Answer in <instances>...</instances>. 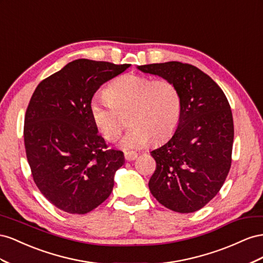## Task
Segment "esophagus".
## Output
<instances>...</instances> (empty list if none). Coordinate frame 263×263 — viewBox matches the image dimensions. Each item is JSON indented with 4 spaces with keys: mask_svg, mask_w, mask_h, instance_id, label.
Segmentation results:
<instances>
[{
    "mask_svg": "<svg viewBox=\"0 0 263 263\" xmlns=\"http://www.w3.org/2000/svg\"><path fill=\"white\" fill-rule=\"evenodd\" d=\"M124 157L126 161H134L138 157V153L133 151H127V152H124Z\"/></svg>",
    "mask_w": 263,
    "mask_h": 263,
    "instance_id": "obj_1",
    "label": "esophagus"
}]
</instances>
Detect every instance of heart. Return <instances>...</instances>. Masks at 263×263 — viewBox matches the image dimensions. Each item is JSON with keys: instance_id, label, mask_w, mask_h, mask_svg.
<instances>
[{"instance_id": "heart-1", "label": "heart", "mask_w": 263, "mask_h": 263, "mask_svg": "<svg viewBox=\"0 0 263 263\" xmlns=\"http://www.w3.org/2000/svg\"><path fill=\"white\" fill-rule=\"evenodd\" d=\"M107 102L95 98L89 114L104 140L115 142L123 129L120 116H127V130L120 142L124 149H137L168 138L181 116V97L174 84L166 79L152 80L138 73H125L104 90Z\"/></svg>"}]
</instances>
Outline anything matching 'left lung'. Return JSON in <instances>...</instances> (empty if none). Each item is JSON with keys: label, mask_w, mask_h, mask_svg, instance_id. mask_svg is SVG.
<instances>
[{"label": "left lung", "mask_w": 263, "mask_h": 263, "mask_svg": "<svg viewBox=\"0 0 263 263\" xmlns=\"http://www.w3.org/2000/svg\"><path fill=\"white\" fill-rule=\"evenodd\" d=\"M137 68L170 80L181 97L175 132L151 152L156 168L148 189L171 211L196 212L216 196L229 173L234 143L229 102L208 74L190 64L168 62Z\"/></svg>", "instance_id": "1"}]
</instances>
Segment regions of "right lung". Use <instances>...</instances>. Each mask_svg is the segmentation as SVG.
<instances>
[{"label": "right lung", "instance_id": "obj_1", "mask_svg": "<svg viewBox=\"0 0 263 263\" xmlns=\"http://www.w3.org/2000/svg\"><path fill=\"white\" fill-rule=\"evenodd\" d=\"M129 67L77 59L44 79L29 101L24 143L34 182L66 213L87 214L102 204L124 164L123 152L107 149L89 104L101 85Z\"/></svg>", "mask_w": 263, "mask_h": 263}]
</instances>
